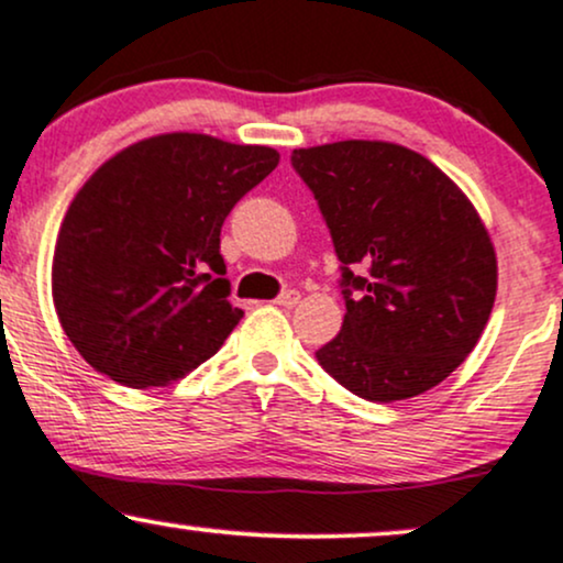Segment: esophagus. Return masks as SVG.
Segmentation results:
<instances>
[{"mask_svg": "<svg viewBox=\"0 0 563 563\" xmlns=\"http://www.w3.org/2000/svg\"><path fill=\"white\" fill-rule=\"evenodd\" d=\"M299 299H301L299 290H286V294L277 296L275 303H277V307H286V309H290V307H296V303H299Z\"/></svg>", "mask_w": 563, "mask_h": 563, "instance_id": "esophagus-1", "label": "esophagus"}]
</instances>
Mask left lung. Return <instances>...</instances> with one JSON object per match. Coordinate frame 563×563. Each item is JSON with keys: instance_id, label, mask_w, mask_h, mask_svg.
<instances>
[{"instance_id": "8db88e82", "label": "left lung", "mask_w": 563, "mask_h": 563, "mask_svg": "<svg viewBox=\"0 0 563 563\" xmlns=\"http://www.w3.org/2000/svg\"><path fill=\"white\" fill-rule=\"evenodd\" d=\"M290 164L331 230L346 301L318 363L371 402L434 389L476 346L497 294L495 245L474 203L397 142L299 147Z\"/></svg>"}]
</instances>
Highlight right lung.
Instances as JSON below:
<instances>
[{
  "label": "right lung",
  "mask_w": 563,
  "mask_h": 563,
  "mask_svg": "<svg viewBox=\"0 0 563 563\" xmlns=\"http://www.w3.org/2000/svg\"><path fill=\"white\" fill-rule=\"evenodd\" d=\"M280 153L169 132L108 158L70 200L53 256L63 331L102 376L166 386L217 354L243 318L219 232Z\"/></svg>",
  "instance_id": "right-lung-1"
}]
</instances>
